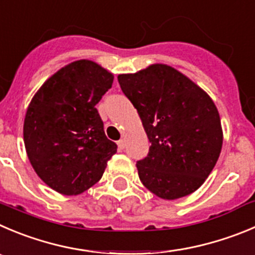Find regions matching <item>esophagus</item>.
<instances>
[{
  "label": "esophagus",
  "mask_w": 255,
  "mask_h": 255,
  "mask_svg": "<svg viewBox=\"0 0 255 255\" xmlns=\"http://www.w3.org/2000/svg\"><path fill=\"white\" fill-rule=\"evenodd\" d=\"M117 144H118V149H120V151H122V149H125V147H126V141L125 139H120V141L117 142Z\"/></svg>",
  "instance_id": "esophagus-1"
}]
</instances>
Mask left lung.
Here are the masks:
<instances>
[{
  "mask_svg": "<svg viewBox=\"0 0 255 255\" xmlns=\"http://www.w3.org/2000/svg\"><path fill=\"white\" fill-rule=\"evenodd\" d=\"M118 82L151 142L135 165L142 184L163 200L196 191L216 165L224 138L210 95L167 64L120 74Z\"/></svg>",
  "mask_w": 255,
  "mask_h": 255,
  "instance_id": "1",
  "label": "left lung"
}]
</instances>
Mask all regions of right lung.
Returning a JSON list of instances; mask_svg holds the SVG:
<instances>
[{
    "instance_id": "right-lung-1",
    "label": "right lung",
    "mask_w": 255,
    "mask_h": 255,
    "mask_svg": "<svg viewBox=\"0 0 255 255\" xmlns=\"http://www.w3.org/2000/svg\"><path fill=\"white\" fill-rule=\"evenodd\" d=\"M113 79L95 61L75 60L45 80L28 104L23 121L28 161L59 194L75 196L90 189L117 152L95 108Z\"/></svg>"
}]
</instances>
